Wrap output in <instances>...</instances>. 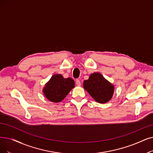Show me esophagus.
I'll return each instance as SVG.
<instances>
[{"label": "esophagus", "mask_w": 153, "mask_h": 153, "mask_svg": "<svg viewBox=\"0 0 153 153\" xmlns=\"http://www.w3.org/2000/svg\"><path fill=\"white\" fill-rule=\"evenodd\" d=\"M76 84L77 86L80 87V85H81V82H80V81L79 80H76Z\"/></svg>", "instance_id": "34e87169"}]
</instances>
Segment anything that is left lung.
Segmentation results:
<instances>
[{"label":"left lung","instance_id":"1","mask_svg":"<svg viewBox=\"0 0 153 153\" xmlns=\"http://www.w3.org/2000/svg\"><path fill=\"white\" fill-rule=\"evenodd\" d=\"M83 88L97 102L105 103L111 100L114 92V86L99 72L91 74L83 83Z\"/></svg>","mask_w":153,"mask_h":153}]
</instances>
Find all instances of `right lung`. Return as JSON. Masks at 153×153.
I'll list each match as a JSON object with an SVG mask.
<instances>
[{
	"label": "right lung",
	"mask_w": 153,
	"mask_h": 153,
	"mask_svg": "<svg viewBox=\"0 0 153 153\" xmlns=\"http://www.w3.org/2000/svg\"><path fill=\"white\" fill-rule=\"evenodd\" d=\"M75 85L72 78H65L62 75L55 74L45 84L42 91L48 100L58 103L65 99Z\"/></svg>",
	"instance_id": "add662e5"
}]
</instances>
